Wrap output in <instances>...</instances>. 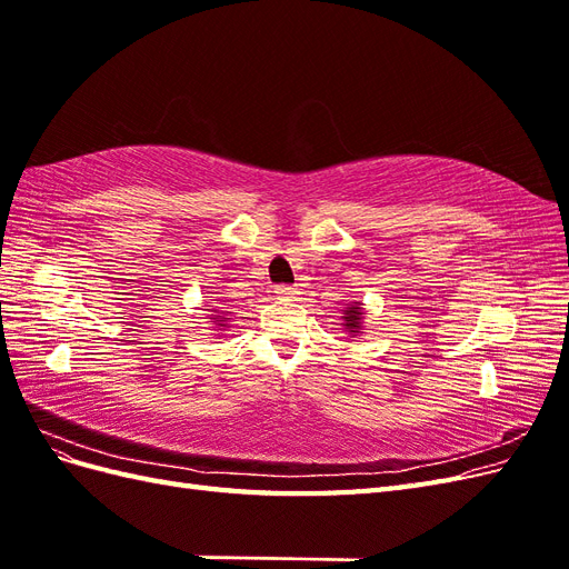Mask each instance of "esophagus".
Instances as JSON below:
<instances>
[{"instance_id":"esophagus-1","label":"esophagus","mask_w":569,"mask_h":569,"mask_svg":"<svg viewBox=\"0 0 569 569\" xmlns=\"http://www.w3.org/2000/svg\"><path fill=\"white\" fill-rule=\"evenodd\" d=\"M274 295H278L280 299H291L297 295V289L291 284H278V287H274Z\"/></svg>"}]
</instances>
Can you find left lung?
<instances>
[{"instance_id": "8db88e82", "label": "left lung", "mask_w": 569, "mask_h": 569, "mask_svg": "<svg viewBox=\"0 0 569 569\" xmlns=\"http://www.w3.org/2000/svg\"><path fill=\"white\" fill-rule=\"evenodd\" d=\"M341 325H343V332H349L351 337L363 335V330H366V308H363V303L351 301L347 308H343Z\"/></svg>"}]
</instances>
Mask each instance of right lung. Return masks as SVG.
<instances>
[{"mask_svg":"<svg viewBox=\"0 0 569 569\" xmlns=\"http://www.w3.org/2000/svg\"><path fill=\"white\" fill-rule=\"evenodd\" d=\"M206 311H211L209 313V322L216 325V330H226V327H230L228 325L232 320L230 311H220V306H209V308H206Z\"/></svg>","mask_w":569,"mask_h":569,"instance_id":"add662e5","label":"right lung"}]
</instances>
